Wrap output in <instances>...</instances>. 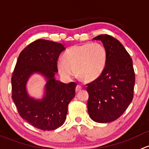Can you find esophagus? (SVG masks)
<instances>
[{
    "label": "esophagus",
    "mask_w": 149,
    "mask_h": 149,
    "mask_svg": "<svg viewBox=\"0 0 149 149\" xmlns=\"http://www.w3.org/2000/svg\"><path fill=\"white\" fill-rule=\"evenodd\" d=\"M81 90H82V87H81V86H79V85H77L76 87V88H75V91H76L77 93V92H79V91H80Z\"/></svg>",
    "instance_id": "esophagus-1"
}]
</instances>
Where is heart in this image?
Here are the masks:
<instances>
[{
    "instance_id": "heart-1",
    "label": "heart",
    "mask_w": 149,
    "mask_h": 149,
    "mask_svg": "<svg viewBox=\"0 0 149 149\" xmlns=\"http://www.w3.org/2000/svg\"><path fill=\"white\" fill-rule=\"evenodd\" d=\"M108 52L99 43H86L74 45L64 52L63 59L56 62L59 74L70 79L75 74L80 80L90 82L97 79L103 72L107 64Z\"/></svg>"
}]
</instances>
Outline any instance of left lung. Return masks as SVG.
Wrapping results in <instances>:
<instances>
[{"label":"left lung","mask_w":149,"mask_h":149,"mask_svg":"<svg viewBox=\"0 0 149 149\" xmlns=\"http://www.w3.org/2000/svg\"><path fill=\"white\" fill-rule=\"evenodd\" d=\"M93 40L102 41L108 59L102 74L87 85V110L92 120L106 123L118 118L131 104L135 73L132 59L118 40L107 34Z\"/></svg>","instance_id":"1"}]
</instances>
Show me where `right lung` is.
<instances>
[{"mask_svg": "<svg viewBox=\"0 0 149 149\" xmlns=\"http://www.w3.org/2000/svg\"><path fill=\"white\" fill-rule=\"evenodd\" d=\"M65 47L60 43L39 39L20 53L11 77L12 99L21 117L35 128L55 130L64 124L68 105L75 96L74 82L56 80V62ZM46 80L42 98L29 95L27 82L33 74Z\"/></svg>", "mask_w": 149, "mask_h": 149, "instance_id": "add662e5", "label": "right lung"}]
</instances>
